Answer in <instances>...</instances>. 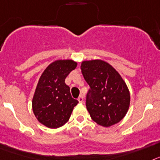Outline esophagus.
<instances>
[{
  "label": "esophagus",
  "instance_id": "obj_1",
  "mask_svg": "<svg viewBox=\"0 0 160 160\" xmlns=\"http://www.w3.org/2000/svg\"><path fill=\"white\" fill-rule=\"evenodd\" d=\"M78 101L80 103H83V102H84V97L82 95H80L78 98Z\"/></svg>",
  "mask_w": 160,
  "mask_h": 160
}]
</instances>
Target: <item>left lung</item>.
<instances>
[{"instance_id":"8db88e82","label":"left lung","mask_w":160,"mask_h":160,"mask_svg":"<svg viewBox=\"0 0 160 160\" xmlns=\"http://www.w3.org/2000/svg\"><path fill=\"white\" fill-rule=\"evenodd\" d=\"M80 68L90 87L86 108L91 118L104 127L118 123L130 107L126 82L109 63L101 59L83 61Z\"/></svg>"}]
</instances>
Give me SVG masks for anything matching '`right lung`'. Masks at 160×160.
<instances>
[{"instance_id": "right-lung-1", "label": "right lung", "mask_w": 160, "mask_h": 160, "mask_svg": "<svg viewBox=\"0 0 160 160\" xmlns=\"http://www.w3.org/2000/svg\"><path fill=\"white\" fill-rule=\"evenodd\" d=\"M77 63L72 59L55 60L47 66L38 80L32 100V109L41 124L51 129L63 126L78 104L70 93L65 79Z\"/></svg>"}]
</instances>
